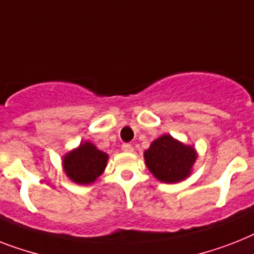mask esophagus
<instances>
[{
	"instance_id": "1",
	"label": "esophagus",
	"mask_w": 254,
	"mask_h": 254,
	"mask_svg": "<svg viewBox=\"0 0 254 254\" xmlns=\"http://www.w3.org/2000/svg\"><path fill=\"white\" fill-rule=\"evenodd\" d=\"M121 148H123V151H125V152L133 151V146L129 145V143H124V145L121 146Z\"/></svg>"
}]
</instances>
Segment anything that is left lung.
I'll use <instances>...</instances> for the list:
<instances>
[{"instance_id": "obj_1", "label": "left lung", "mask_w": 254, "mask_h": 254, "mask_svg": "<svg viewBox=\"0 0 254 254\" xmlns=\"http://www.w3.org/2000/svg\"><path fill=\"white\" fill-rule=\"evenodd\" d=\"M148 171L162 183L174 184L191 174L197 159L193 146H187L170 134L156 138L143 154Z\"/></svg>"}]
</instances>
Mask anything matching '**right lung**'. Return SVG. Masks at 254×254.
Returning <instances> with one entry per match:
<instances>
[{
  "label": "right lung",
  "instance_id": "obj_1",
  "mask_svg": "<svg viewBox=\"0 0 254 254\" xmlns=\"http://www.w3.org/2000/svg\"><path fill=\"white\" fill-rule=\"evenodd\" d=\"M108 155L91 142H82L64 156V171L70 180L80 185L94 183L104 172Z\"/></svg>",
  "mask_w": 254,
  "mask_h": 254
}]
</instances>
